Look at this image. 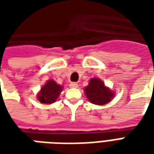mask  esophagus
Returning <instances> with one entry per match:
<instances>
[{
	"mask_svg": "<svg viewBox=\"0 0 154 154\" xmlns=\"http://www.w3.org/2000/svg\"><path fill=\"white\" fill-rule=\"evenodd\" d=\"M69 87H72V88H77L78 87V84L77 82H71L70 85H69Z\"/></svg>",
	"mask_w": 154,
	"mask_h": 154,
	"instance_id": "1",
	"label": "esophagus"
}]
</instances>
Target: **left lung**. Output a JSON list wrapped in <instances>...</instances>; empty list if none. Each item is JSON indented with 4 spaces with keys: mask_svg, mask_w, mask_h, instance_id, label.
<instances>
[{
    "mask_svg": "<svg viewBox=\"0 0 154 154\" xmlns=\"http://www.w3.org/2000/svg\"><path fill=\"white\" fill-rule=\"evenodd\" d=\"M85 94L90 102L95 105H106L113 99V91L105 86L100 78H92L85 89Z\"/></svg>",
    "mask_w": 154,
    "mask_h": 154,
    "instance_id": "obj_1",
    "label": "left lung"
}]
</instances>
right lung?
<instances>
[{
	"mask_svg": "<svg viewBox=\"0 0 154 154\" xmlns=\"http://www.w3.org/2000/svg\"><path fill=\"white\" fill-rule=\"evenodd\" d=\"M62 91V86L56 83L55 81L48 80L42 87L40 91L37 95V98L40 103L52 104L56 101Z\"/></svg>",
	"mask_w": 154,
	"mask_h": 154,
	"instance_id": "add662e5",
	"label": "right lung"
}]
</instances>
